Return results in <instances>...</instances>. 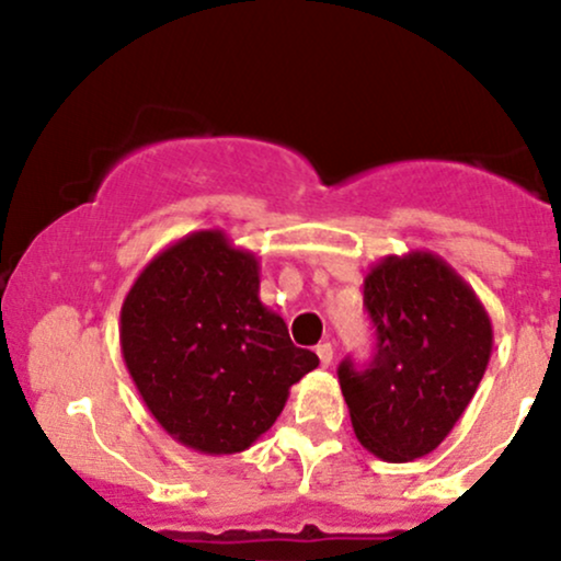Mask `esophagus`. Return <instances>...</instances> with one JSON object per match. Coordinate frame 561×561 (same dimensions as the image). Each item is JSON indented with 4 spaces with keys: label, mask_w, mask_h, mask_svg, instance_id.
I'll return each instance as SVG.
<instances>
[{
    "label": "esophagus",
    "mask_w": 561,
    "mask_h": 561,
    "mask_svg": "<svg viewBox=\"0 0 561 561\" xmlns=\"http://www.w3.org/2000/svg\"><path fill=\"white\" fill-rule=\"evenodd\" d=\"M317 356H319L321 366H330V364H332V356H334L332 343H321V345H317Z\"/></svg>",
    "instance_id": "1"
}]
</instances>
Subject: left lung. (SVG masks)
Listing matches in <instances>:
<instances>
[{
    "label": "left lung",
    "instance_id": "obj_1",
    "mask_svg": "<svg viewBox=\"0 0 561 561\" xmlns=\"http://www.w3.org/2000/svg\"><path fill=\"white\" fill-rule=\"evenodd\" d=\"M377 327L366 369H337L353 433L382 461L422 459L446 440L478 392L493 324L474 289L440 255H385L364 279Z\"/></svg>",
    "mask_w": 561,
    "mask_h": 561
}]
</instances>
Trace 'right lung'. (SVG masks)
I'll use <instances>...</instances> for the list:
<instances>
[{
	"label": "right lung",
	"instance_id": "right-lung-1",
	"mask_svg": "<svg viewBox=\"0 0 561 561\" xmlns=\"http://www.w3.org/2000/svg\"><path fill=\"white\" fill-rule=\"evenodd\" d=\"M259 272L221 229L192 231L141 268L121 306V353L141 401L199 454L253 446L319 366L261 302Z\"/></svg>",
	"mask_w": 561,
	"mask_h": 561
}]
</instances>
